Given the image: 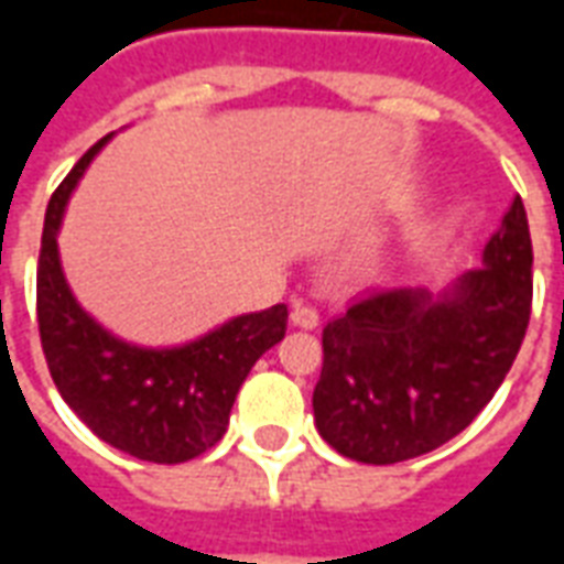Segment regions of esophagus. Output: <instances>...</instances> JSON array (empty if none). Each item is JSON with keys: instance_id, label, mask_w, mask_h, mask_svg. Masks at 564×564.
I'll return each instance as SVG.
<instances>
[{"instance_id": "obj_1", "label": "esophagus", "mask_w": 564, "mask_h": 564, "mask_svg": "<svg viewBox=\"0 0 564 564\" xmlns=\"http://www.w3.org/2000/svg\"><path fill=\"white\" fill-rule=\"evenodd\" d=\"M290 323H293V326H299V329H317L319 326L317 307L305 305V302H295L293 311H290Z\"/></svg>"}]
</instances>
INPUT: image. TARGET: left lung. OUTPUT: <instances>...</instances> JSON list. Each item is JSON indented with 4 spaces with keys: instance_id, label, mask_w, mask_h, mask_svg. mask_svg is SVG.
<instances>
[{
    "instance_id": "obj_1",
    "label": "left lung",
    "mask_w": 564,
    "mask_h": 564,
    "mask_svg": "<svg viewBox=\"0 0 564 564\" xmlns=\"http://www.w3.org/2000/svg\"><path fill=\"white\" fill-rule=\"evenodd\" d=\"M532 314V238L522 198L484 247V265L444 293L392 286L356 299L323 329L314 420L366 465L414 459L471 425L520 354Z\"/></svg>"
}]
</instances>
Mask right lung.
I'll return each instance as SVG.
<instances>
[{
	"instance_id": "1",
	"label": "right lung",
	"mask_w": 564,
	"mask_h": 564,
	"mask_svg": "<svg viewBox=\"0 0 564 564\" xmlns=\"http://www.w3.org/2000/svg\"><path fill=\"white\" fill-rule=\"evenodd\" d=\"M108 139L80 156L47 202L35 283L42 350L56 390L93 435L135 459L177 465L226 435L250 368L286 335V305L226 319L177 347H139L96 323L66 283L56 235L68 198Z\"/></svg>"
}]
</instances>
